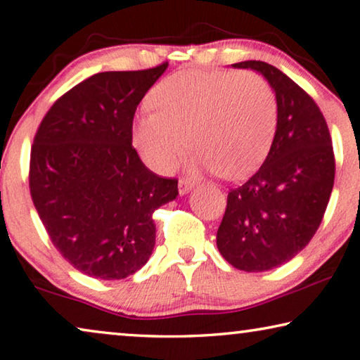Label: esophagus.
Wrapping results in <instances>:
<instances>
[{
	"instance_id": "34e87169",
	"label": "esophagus",
	"mask_w": 360,
	"mask_h": 360,
	"mask_svg": "<svg viewBox=\"0 0 360 360\" xmlns=\"http://www.w3.org/2000/svg\"><path fill=\"white\" fill-rule=\"evenodd\" d=\"M178 186H179V193L182 195V193H186L187 191L192 189V187H193V181L186 179V178H181Z\"/></svg>"
}]
</instances>
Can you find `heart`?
Masks as SVG:
<instances>
[{
    "mask_svg": "<svg viewBox=\"0 0 360 360\" xmlns=\"http://www.w3.org/2000/svg\"><path fill=\"white\" fill-rule=\"evenodd\" d=\"M150 98L153 107L136 118L133 141L160 173L179 162L189 141L197 147L192 167L226 179L252 174L271 149L277 102L258 73L189 68L163 78Z\"/></svg>",
    "mask_w": 360,
    "mask_h": 360,
    "instance_id": "b5f03b06",
    "label": "heart"
}]
</instances>
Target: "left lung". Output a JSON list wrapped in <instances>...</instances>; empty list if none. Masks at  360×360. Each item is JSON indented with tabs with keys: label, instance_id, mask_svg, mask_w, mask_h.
<instances>
[{
	"label": "left lung",
	"instance_id": "1",
	"mask_svg": "<svg viewBox=\"0 0 360 360\" xmlns=\"http://www.w3.org/2000/svg\"><path fill=\"white\" fill-rule=\"evenodd\" d=\"M276 93L277 129L261 168L227 195L216 245L229 264L262 272L295 258L321 226L335 182L332 138L321 108L271 64L245 60Z\"/></svg>",
	"mask_w": 360,
	"mask_h": 360
}]
</instances>
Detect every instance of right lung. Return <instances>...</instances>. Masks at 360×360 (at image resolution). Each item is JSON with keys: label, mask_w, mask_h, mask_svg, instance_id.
<instances>
[{"label": "right lung", "mask_w": 360, "mask_h": 360, "mask_svg": "<svg viewBox=\"0 0 360 360\" xmlns=\"http://www.w3.org/2000/svg\"><path fill=\"white\" fill-rule=\"evenodd\" d=\"M167 67L96 73L38 127L32 200L57 252L84 276L120 281L139 271L155 245L153 211L178 195V179L152 173L131 144L136 108Z\"/></svg>", "instance_id": "obj_1"}]
</instances>
